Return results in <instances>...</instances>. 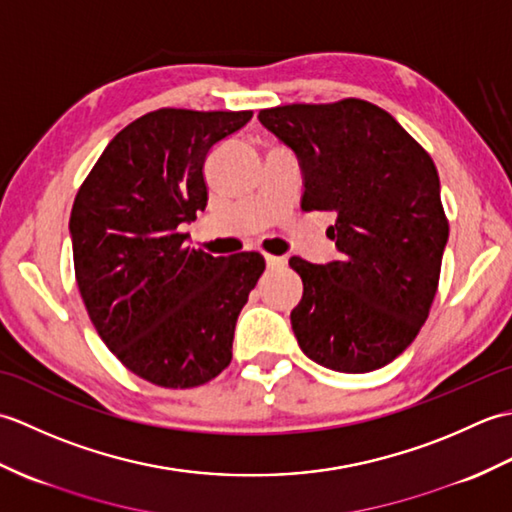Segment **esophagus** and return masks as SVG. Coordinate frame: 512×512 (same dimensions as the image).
Returning a JSON list of instances; mask_svg holds the SVG:
<instances>
[{"instance_id": "esophagus-1", "label": "esophagus", "mask_w": 512, "mask_h": 512, "mask_svg": "<svg viewBox=\"0 0 512 512\" xmlns=\"http://www.w3.org/2000/svg\"><path fill=\"white\" fill-rule=\"evenodd\" d=\"M288 264L286 257H275V255H266V266L270 270H277V268H284Z\"/></svg>"}]
</instances>
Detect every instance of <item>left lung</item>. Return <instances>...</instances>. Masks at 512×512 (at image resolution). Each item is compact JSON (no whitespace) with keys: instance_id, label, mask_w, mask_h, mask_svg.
I'll return each mask as SVG.
<instances>
[{"instance_id":"left-lung-1","label":"left lung","mask_w":512,"mask_h":512,"mask_svg":"<svg viewBox=\"0 0 512 512\" xmlns=\"http://www.w3.org/2000/svg\"><path fill=\"white\" fill-rule=\"evenodd\" d=\"M257 118L299 160L301 209L336 211L328 237L341 257H290L303 281L290 312L299 347L334 372L385 367L416 339L438 290L449 222L436 165L394 116L361 99Z\"/></svg>"}]
</instances>
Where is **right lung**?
Masks as SVG:
<instances>
[{"label":"right lung","instance_id":"add662e5","mask_svg":"<svg viewBox=\"0 0 512 512\" xmlns=\"http://www.w3.org/2000/svg\"><path fill=\"white\" fill-rule=\"evenodd\" d=\"M253 112L156 110L118 132L70 215L76 286L103 343L129 372L169 389L228 367L259 253L213 257L182 224L206 206L204 160Z\"/></svg>","mask_w":512,"mask_h":512}]
</instances>
